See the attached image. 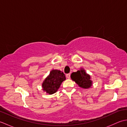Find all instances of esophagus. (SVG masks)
Returning a JSON list of instances; mask_svg holds the SVG:
<instances>
[{"mask_svg":"<svg viewBox=\"0 0 127 127\" xmlns=\"http://www.w3.org/2000/svg\"><path fill=\"white\" fill-rule=\"evenodd\" d=\"M66 78H68V79H70V74H67L66 75Z\"/></svg>","mask_w":127,"mask_h":127,"instance_id":"34e87169","label":"esophagus"}]
</instances>
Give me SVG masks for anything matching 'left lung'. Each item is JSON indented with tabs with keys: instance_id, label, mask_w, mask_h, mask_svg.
<instances>
[{
	"instance_id": "left-lung-1",
	"label": "left lung",
	"mask_w": 127,
	"mask_h": 127,
	"mask_svg": "<svg viewBox=\"0 0 127 127\" xmlns=\"http://www.w3.org/2000/svg\"><path fill=\"white\" fill-rule=\"evenodd\" d=\"M71 78L80 87L86 89L91 87L92 81L90 80V76L86 73L85 70L81 69L77 72H72Z\"/></svg>"
}]
</instances>
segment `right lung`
I'll return each instance as SVG.
<instances>
[{
	"instance_id": "1",
	"label": "right lung",
	"mask_w": 127,
	"mask_h": 127,
	"mask_svg": "<svg viewBox=\"0 0 127 127\" xmlns=\"http://www.w3.org/2000/svg\"><path fill=\"white\" fill-rule=\"evenodd\" d=\"M66 79L65 74L58 70H53L42 83L43 90L47 93H55L60 87L62 82Z\"/></svg>"
}]
</instances>
